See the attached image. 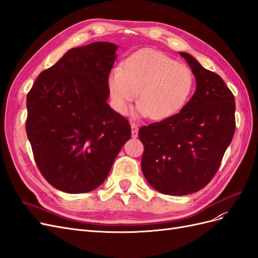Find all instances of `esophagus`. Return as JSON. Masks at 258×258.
Returning a JSON list of instances; mask_svg holds the SVG:
<instances>
[{
	"mask_svg": "<svg viewBox=\"0 0 258 258\" xmlns=\"http://www.w3.org/2000/svg\"><path fill=\"white\" fill-rule=\"evenodd\" d=\"M131 136L132 138H137L138 137V126L135 122H131Z\"/></svg>",
	"mask_w": 258,
	"mask_h": 258,
	"instance_id": "esophagus-1",
	"label": "esophagus"
}]
</instances>
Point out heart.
Segmentation results:
<instances>
[{"label": "heart", "instance_id": "obj_1", "mask_svg": "<svg viewBox=\"0 0 258 258\" xmlns=\"http://www.w3.org/2000/svg\"><path fill=\"white\" fill-rule=\"evenodd\" d=\"M195 79L191 70L166 53L145 49L132 54L108 77L114 107L127 114L138 95L137 113L154 120L173 116L189 100Z\"/></svg>", "mask_w": 258, "mask_h": 258}]
</instances>
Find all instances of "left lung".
Segmentation results:
<instances>
[{"instance_id":"8db88e82","label":"left lung","mask_w":258,"mask_h":258,"mask_svg":"<svg viewBox=\"0 0 258 258\" xmlns=\"http://www.w3.org/2000/svg\"><path fill=\"white\" fill-rule=\"evenodd\" d=\"M179 54L195 75L196 91L177 114L139 130L146 181L171 196L204 188L220 168L236 129L235 97L222 77L191 54Z\"/></svg>"}]
</instances>
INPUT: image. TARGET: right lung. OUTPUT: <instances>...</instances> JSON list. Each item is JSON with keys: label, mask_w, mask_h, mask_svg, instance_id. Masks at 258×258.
<instances>
[{"label": "right lung", "mask_w": 258, "mask_h": 258, "mask_svg": "<svg viewBox=\"0 0 258 258\" xmlns=\"http://www.w3.org/2000/svg\"><path fill=\"white\" fill-rule=\"evenodd\" d=\"M117 48L95 42L68 50L27 96L26 130L35 162L61 191L96 189L131 137L128 120L107 104Z\"/></svg>", "instance_id": "1"}]
</instances>
